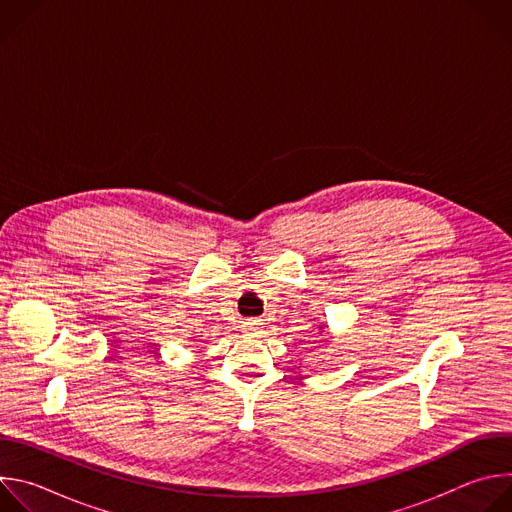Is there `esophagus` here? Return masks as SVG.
Returning <instances> with one entry per match:
<instances>
[{"mask_svg":"<svg viewBox=\"0 0 512 512\" xmlns=\"http://www.w3.org/2000/svg\"><path fill=\"white\" fill-rule=\"evenodd\" d=\"M247 330H257V326H255V322H249V326H247ZM253 334V332H251Z\"/></svg>","mask_w":512,"mask_h":512,"instance_id":"obj_1","label":"esophagus"}]
</instances>
